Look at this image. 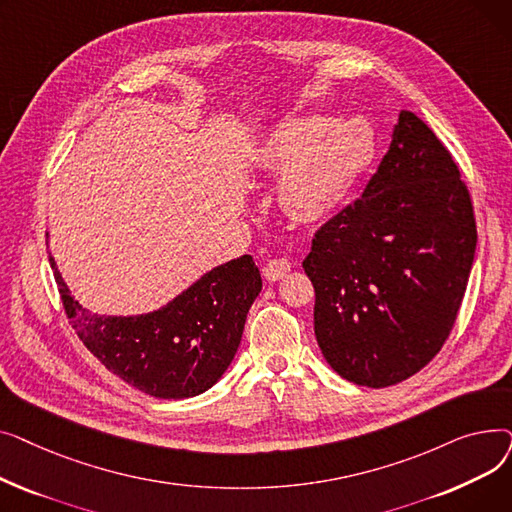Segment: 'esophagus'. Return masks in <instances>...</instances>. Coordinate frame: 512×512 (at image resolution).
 I'll return each mask as SVG.
<instances>
[{
  "label": "esophagus",
  "instance_id": "1",
  "mask_svg": "<svg viewBox=\"0 0 512 512\" xmlns=\"http://www.w3.org/2000/svg\"><path fill=\"white\" fill-rule=\"evenodd\" d=\"M290 267L288 259H270L263 267V276L267 282H278L290 272Z\"/></svg>",
  "mask_w": 512,
  "mask_h": 512
}]
</instances>
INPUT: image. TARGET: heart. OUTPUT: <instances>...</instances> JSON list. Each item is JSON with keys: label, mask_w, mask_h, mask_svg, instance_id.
I'll use <instances>...</instances> for the list:
<instances>
[{"label": "heart", "mask_w": 512, "mask_h": 512, "mask_svg": "<svg viewBox=\"0 0 512 512\" xmlns=\"http://www.w3.org/2000/svg\"><path fill=\"white\" fill-rule=\"evenodd\" d=\"M373 155L375 139L365 122L311 114L278 126L263 141L259 164L282 172L278 197L290 218L315 224L348 201Z\"/></svg>", "instance_id": "1"}]
</instances>
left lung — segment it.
<instances>
[{
    "label": "left lung",
    "instance_id": "obj_1",
    "mask_svg": "<svg viewBox=\"0 0 512 512\" xmlns=\"http://www.w3.org/2000/svg\"><path fill=\"white\" fill-rule=\"evenodd\" d=\"M477 226L459 166L434 130L402 110L359 199L313 236L315 338L344 380L386 388L432 361L459 315Z\"/></svg>",
    "mask_w": 512,
    "mask_h": 512
}]
</instances>
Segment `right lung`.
<instances>
[{"mask_svg":"<svg viewBox=\"0 0 512 512\" xmlns=\"http://www.w3.org/2000/svg\"><path fill=\"white\" fill-rule=\"evenodd\" d=\"M64 313L89 351L126 384L155 398L211 388L234 359L247 313L261 292L251 255L205 274L168 307L141 317H105L74 301L49 257Z\"/></svg>","mask_w":512,"mask_h":512,"instance_id":"1","label":"right lung"}]
</instances>
